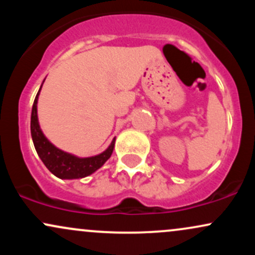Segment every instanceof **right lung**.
Returning a JSON list of instances; mask_svg holds the SVG:
<instances>
[{
    "label": "right lung",
    "instance_id": "right-lung-1",
    "mask_svg": "<svg viewBox=\"0 0 255 255\" xmlns=\"http://www.w3.org/2000/svg\"><path fill=\"white\" fill-rule=\"evenodd\" d=\"M42 86H40L36 98H34L31 114V135L38 156L42 159L44 165L49 169V171L52 172L58 178L73 180V178H83L89 176V175L97 171L101 166H103L104 163L111 157L114 146H115V137H114V140L111 141L107 150L97 154V156L92 157L81 158L57 148L56 146L51 144L46 139V136L44 135L42 129H40L39 122H38L37 103Z\"/></svg>",
    "mask_w": 255,
    "mask_h": 255
}]
</instances>
